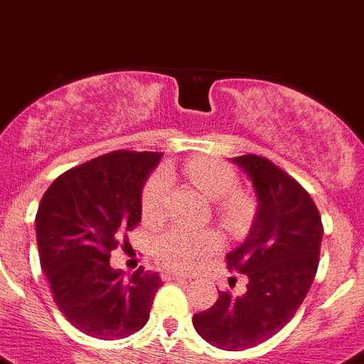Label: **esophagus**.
<instances>
[{"label": "esophagus", "instance_id": "1", "mask_svg": "<svg viewBox=\"0 0 364 364\" xmlns=\"http://www.w3.org/2000/svg\"><path fill=\"white\" fill-rule=\"evenodd\" d=\"M188 274H183L179 270H165L163 272V279L165 281H174V279H188Z\"/></svg>", "mask_w": 364, "mask_h": 364}]
</instances>
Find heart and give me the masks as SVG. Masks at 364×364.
Segmentation results:
<instances>
[{"label": "heart", "mask_w": 364, "mask_h": 364, "mask_svg": "<svg viewBox=\"0 0 364 364\" xmlns=\"http://www.w3.org/2000/svg\"><path fill=\"white\" fill-rule=\"evenodd\" d=\"M185 174L206 198L219 201V212L227 221H239L247 214L248 203L235 192L239 185L237 172L228 163L214 158L192 159L185 165ZM172 190V176L168 170H158L146 181L141 196V208L146 219H159L165 212L166 199ZM221 247L218 232L206 228H192L174 225L154 237V252L163 264L168 267L194 268L206 257H210Z\"/></svg>", "instance_id": "heart-1"}]
</instances>
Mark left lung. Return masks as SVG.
<instances>
[{
    "mask_svg": "<svg viewBox=\"0 0 364 364\" xmlns=\"http://www.w3.org/2000/svg\"><path fill=\"white\" fill-rule=\"evenodd\" d=\"M232 161L257 198L247 239L227 254L228 270L248 276L247 292H219L192 323L206 343L234 352L270 339L297 312L316 277L323 225L309 192L279 166L255 154Z\"/></svg>",
    "mask_w": 364,
    "mask_h": 364,
    "instance_id": "obj_1",
    "label": "left lung"
}]
</instances>
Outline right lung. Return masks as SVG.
Returning <instances> with one entry per match:
<instances>
[{
  "label": "right lung",
  "instance_id": "add662e5",
  "mask_svg": "<svg viewBox=\"0 0 364 364\" xmlns=\"http://www.w3.org/2000/svg\"><path fill=\"white\" fill-rule=\"evenodd\" d=\"M161 152L116 150L55 179L36 214L39 261L68 323L97 339H123L149 321L161 277L110 267L121 232L141 221V192Z\"/></svg>",
  "mask_w": 364,
  "mask_h": 364
}]
</instances>
